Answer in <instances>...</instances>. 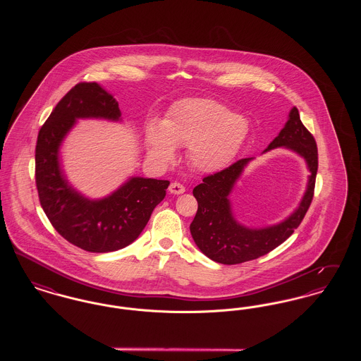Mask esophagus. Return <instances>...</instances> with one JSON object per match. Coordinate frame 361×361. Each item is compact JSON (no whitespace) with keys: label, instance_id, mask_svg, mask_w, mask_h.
I'll list each match as a JSON object with an SVG mask.
<instances>
[{"label":"esophagus","instance_id":"esophagus-1","mask_svg":"<svg viewBox=\"0 0 361 361\" xmlns=\"http://www.w3.org/2000/svg\"><path fill=\"white\" fill-rule=\"evenodd\" d=\"M169 192L173 193V195H181V193L185 192V187L183 184H180V183H172L169 185Z\"/></svg>","mask_w":361,"mask_h":361}]
</instances>
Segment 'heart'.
<instances>
[{"instance_id":"heart-1","label":"heart","mask_w":361,"mask_h":361,"mask_svg":"<svg viewBox=\"0 0 361 361\" xmlns=\"http://www.w3.org/2000/svg\"><path fill=\"white\" fill-rule=\"evenodd\" d=\"M249 124L227 105L214 99H184L169 108L162 126L146 131L149 154L171 162L176 146H188L190 164L200 172L222 171L240 152Z\"/></svg>"}]
</instances>
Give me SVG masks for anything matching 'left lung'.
Instances as JSON below:
<instances>
[{
  "instance_id": "1",
  "label": "left lung",
  "mask_w": 361,
  "mask_h": 361,
  "mask_svg": "<svg viewBox=\"0 0 361 361\" xmlns=\"http://www.w3.org/2000/svg\"><path fill=\"white\" fill-rule=\"evenodd\" d=\"M276 147H286L303 157L310 171L307 189L300 204L280 224L262 228H249L238 224L233 215L228 196L245 166L253 158H242L224 171L207 176L202 184L193 188V196L197 200V212L189 226L190 234L197 247L212 261L234 265L256 259L281 245L302 224L314 196L318 150L315 139L300 121L296 106L290 111L284 128L269 143L265 152Z\"/></svg>"
}]
</instances>
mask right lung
<instances>
[{
	"label": "right lung",
	"mask_w": 361,
	"mask_h": 361,
	"mask_svg": "<svg viewBox=\"0 0 361 361\" xmlns=\"http://www.w3.org/2000/svg\"><path fill=\"white\" fill-rule=\"evenodd\" d=\"M119 103L97 82H80L42 126L35 150L39 200L54 228L70 243L108 253L137 240L169 187L168 180L131 177L109 196L92 200L70 185L59 149L77 119L121 121Z\"/></svg>",
	"instance_id": "1"
}]
</instances>
